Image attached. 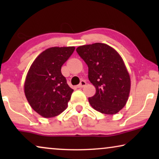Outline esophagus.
Returning a JSON list of instances; mask_svg holds the SVG:
<instances>
[{
  "instance_id": "esophagus-1",
  "label": "esophagus",
  "mask_w": 159,
  "mask_h": 159,
  "mask_svg": "<svg viewBox=\"0 0 159 159\" xmlns=\"http://www.w3.org/2000/svg\"><path fill=\"white\" fill-rule=\"evenodd\" d=\"M86 82L84 81V80H82L81 82H80V83L78 84L77 85V88H84V86L86 85Z\"/></svg>"
}]
</instances>
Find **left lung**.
Segmentation results:
<instances>
[{"mask_svg": "<svg viewBox=\"0 0 159 159\" xmlns=\"http://www.w3.org/2000/svg\"><path fill=\"white\" fill-rule=\"evenodd\" d=\"M88 66V79L96 93L88 98L102 114L112 115L122 109L129 98L131 80L125 62L114 48L96 43L76 49Z\"/></svg>", "mask_w": 159, "mask_h": 159, "instance_id": "left-lung-1", "label": "left lung"}]
</instances>
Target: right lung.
<instances>
[{
	"instance_id": "1",
	"label": "right lung",
	"mask_w": 159,
	"mask_h": 159,
	"mask_svg": "<svg viewBox=\"0 0 159 159\" xmlns=\"http://www.w3.org/2000/svg\"><path fill=\"white\" fill-rule=\"evenodd\" d=\"M75 47H52L43 51L30 67L24 84L28 103L45 118L58 116L68 106L74 90L61 74L62 65Z\"/></svg>"
}]
</instances>
